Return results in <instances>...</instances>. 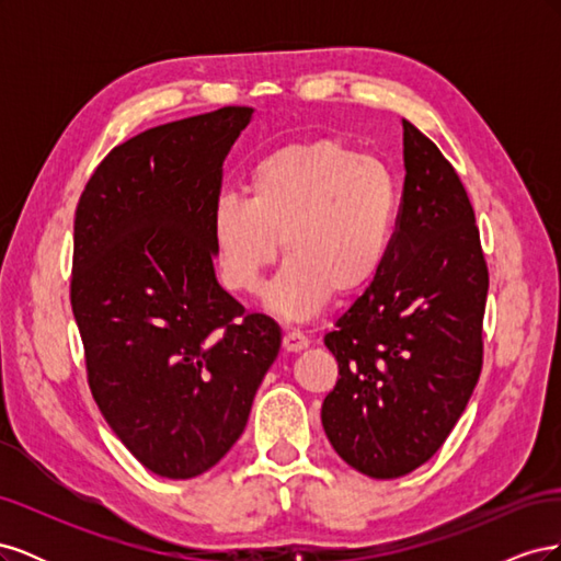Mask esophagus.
Instances as JSON below:
<instances>
[{
  "mask_svg": "<svg viewBox=\"0 0 561 561\" xmlns=\"http://www.w3.org/2000/svg\"><path fill=\"white\" fill-rule=\"evenodd\" d=\"M309 346V336L304 334V332H299V330H287L285 334H283V348L287 351V353H297V351H304Z\"/></svg>",
  "mask_w": 561,
  "mask_h": 561,
  "instance_id": "34e87169",
  "label": "esophagus"
}]
</instances>
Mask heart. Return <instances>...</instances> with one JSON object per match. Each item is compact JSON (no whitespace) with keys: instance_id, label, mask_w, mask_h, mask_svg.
I'll list each match as a JSON object with an SVG mask.
<instances>
[{"instance_id":"obj_1","label":"heart","mask_w":561,"mask_h":561,"mask_svg":"<svg viewBox=\"0 0 561 561\" xmlns=\"http://www.w3.org/2000/svg\"><path fill=\"white\" fill-rule=\"evenodd\" d=\"M398 217L400 182L383 161L336 140L276 149L254 163L248 198L222 196L213 210L222 283L257 293L280 241L287 262L266 304L304 320L379 274Z\"/></svg>"}]
</instances>
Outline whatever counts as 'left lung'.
I'll return each instance as SVG.
<instances>
[{
    "instance_id": "obj_1",
    "label": "left lung",
    "mask_w": 561,
    "mask_h": 561,
    "mask_svg": "<svg viewBox=\"0 0 561 561\" xmlns=\"http://www.w3.org/2000/svg\"><path fill=\"white\" fill-rule=\"evenodd\" d=\"M404 186L379 274L325 334L339 365L320 419L334 451L396 480L445 445L478 386L489 268L466 186L402 118Z\"/></svg>"
}]
</instances>
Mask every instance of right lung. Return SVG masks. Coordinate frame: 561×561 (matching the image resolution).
Instances as JSON below:
<instances>
[{
    "label": "right lung",
    "instance_id": "obj_1",
    "mask_svg": "<svg viewBox=\"0 0 561 561\" xmlns=\"http://www.w3.org/2000/svg\"><path fill=\"white\" fill-rule=\"evenodd\" d=\"M252 107H222L116 145L75 213L70 301L98 410L168 480L210 470L241 437L280 330L219 287L213 210Z\"/></svg>",
    "mask_w": 561,
    "mask_h": 561
}]
</instances>
